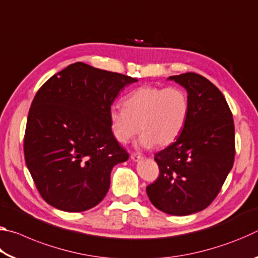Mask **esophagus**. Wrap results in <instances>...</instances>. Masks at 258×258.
Segmentation results:
<instances>
[{
  "mask_svg": "<svg viewBox=\"0 0 258 258\" xmlns=\"http://www.w3.org/2000/svg\"><path fill=\"white\" fill-rule=\"evenodd\" d=\"M131 159H132L133 161H138L140 159H142V155L141 154H131Z\"/></svg>",
  "mask_w": 258,
  "mask_h": 258,
  "instance_id": "obj_1",
  "label": "esophagus"
}]
</instances>
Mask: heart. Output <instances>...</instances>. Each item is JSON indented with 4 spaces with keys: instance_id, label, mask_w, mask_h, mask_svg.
<instances>
[{
    "instance_id": "heart-1",
    "label": "heart",
    "mask_w": 258,
    "mask_h": 258,
    "mask_svg": "<svg viewBox=\"0 0 258 258\" xmlns=\"http://www.w3.org/2000/svg\"><path fill=\"white\" fill-rule=\"evenodd\" d=\"M187 115L189 99L181 87L143 86L125 98V107L112 106L109 119L117 141L127 143L140 130L138 145L151 148L172 143L184 127Z\"/></svg>"
}]
</instances>
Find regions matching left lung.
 I'll return each mask as SVG.
<instances>
[{"mask_svg":"<svg viewBox=\"0 0 258 258\" xmlns=\"http://www.w3.org/2000/svg\"><path fill=\"white\" fill-rule=\"evenodd\" d=\"M184 87L189 115L180 137L157 152L159 176L147 186L156 208L185 216L211 205L234 161V124L224 95L207 78L196 73L171 76Z\"/></svg>","mask_w":258,"mask_h":258,"instance_id":"obj_1","label":"left lung"}]
</instances>
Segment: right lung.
<instances>
[{
  "instance_id": "obj_1",
  "label": "right lung",
  "mask_w": 258,
  "mask_h": 258,
  "mask_svg": "<svg viewBox=\"0 0 258 258\" xmlns=\"http://www.w3.org/2000/svg\"><path fill=\"white\" fill-rule=\"evenodd\" d=\"M137 78L75 62L49 78L35 95L24 140L25 160L45 202L84 212L101 202L115 165L128 154L113 137V100Z\"/></svg>"
}]
</instances>
